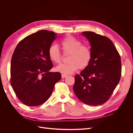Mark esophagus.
<instances>
[{
  "instance_id": "obj_1",
  "label": "esophagus",
  "mask_w": 133,
  "mask_h": 133,
  "mask_svg": "<svg viewBox=\"0 0 133 133\" xmlns=\"http://www.w3.org/2000/svg\"><path fill=\"white\" fill-rule=\"evenodd\" d=\"M67 76H68V75H65V74H62V78H65Z\"/></svg>"
}]
</instances>
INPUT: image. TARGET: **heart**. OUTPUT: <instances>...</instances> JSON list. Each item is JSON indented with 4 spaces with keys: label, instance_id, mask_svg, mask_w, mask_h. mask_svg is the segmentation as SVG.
<instances>
[{
    "label": "heart",
    "instance_id": "1",
    "mask_svg": "<svg viewBox=\"0 0 133 133\" xmlns=\"http://www.w3.org/2000/svg\"><path fill=\"white\" fill-rule=\"evenodd\" d=\"M63 53L68 55L66 64H61L55 68V70L63 74L73 73L78 68L84 69L90 64L92 59L91 48L74 38L73 36H67L60 43ZM48 54L51 61L55 63H60L62 60V55L59 48L56 45H51L48 50Z\"/></svg>",
    "mask_w": 133,
    "mask_h": 133
}]
</instances>
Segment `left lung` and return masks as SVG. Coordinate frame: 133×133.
I'll return each instance as SVG.
<instances>
[{
	"label": "left lung",
	"instance_id": "left-lung-1",
	"mask_svg": "<svg viewBox=\"0 0 133 133\" xmlns=\"http://www.w3.org/2000/svg\"><path fill=\"white\" fill-rule=\"evenodd\" d=\"M82 34L90 42L92 59L89 66L75 76L73 90L83 103L101 105L110 98L120 81L121 58L109 38L92 31Z\"/></svg>",
	"mask_w": 133,
	"mask_h": 133
}]
</instances>
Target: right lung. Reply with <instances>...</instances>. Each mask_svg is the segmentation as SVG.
Masks as SVG:
<instances>
[{
	"instance_id": "1",
	"label": "right lung",
	"mask_w": 133,
	"mask_h": 133,
	"mask_svg": "<svg viewBox=\"0 0 133 133\" xmlns=\"http://www.w3.org/2000/svg\"><path fill=\"white\" fill-rule=\"evenodd\" d=\"M55 35L42 30L28 35L18 43L12 55L10 84L19 100L28 106L45 103L61 79L59 72H49L53 65L48 50Z\"/></svg>"
}]
</instances>
